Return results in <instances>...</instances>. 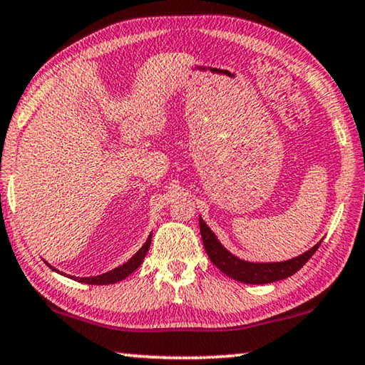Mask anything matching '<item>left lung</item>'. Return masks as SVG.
Here are the masks:
<instances>
[{
  "label": "left lung",
  "instance_id": "left-lung-1",
  "mask_svg": "<svg viewBox=\"0 0 365 365\" xmlns=\"http://www.w3.org/2000/svg\"><path fill=\"white\" fill-rule=\"evenodd\" d=\"M200 230L201 239H203L205 250L211 262L222 271L224 274L232 277L235 281L245 282V284H268L276 282L286 277L296 274L302 266L309 262L312 255L317 252L322 242H318L315 247H312L304 255L296 257L287 262L281 263H248L244 259L234 257L232 253L225 250L221 242L216 239L212 230L207 227L203 219L200 217Z\"/></svg>",
  "mask_w": 365,
  "mask_h": 365
}]
</instances>
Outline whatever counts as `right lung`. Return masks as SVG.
<instances>
[{"label":"right lung","instance_id":"add662e5","mask_svg":"<svg viewBox=\"0 0 365 365\" xmlns=\"http://www.w3.org/2000/svg\"><path fill=\"white\" fill-rule=\"evenodd\" d=\"M151 239H153V237L149 235L146 244H144L140 248V250H138L135 255H133L128 259V262L118 266V268L108 271V273H103L101 276H92V277H74L73 276V279H76L79 282H86V284H99V286L101 284H113V282H118L121 279H125V277L130 276L136 268H140V264L143 263L144 257H146L149 247H151ZM50 268L55 269L53 266H50Z\"/></svg>","mask_w":365,"mask_h":365}]
</instances>
